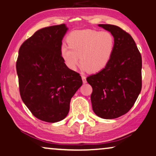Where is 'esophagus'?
Segmentation results:
<instances>
[{
    "label": "esophagus",
    "mask_w": 156,
    "mask_h": 156,
    "mask_svg": "<svg viewBox=\"0 0 156 156\" xmlns=\"http://www.w3.org/2000/svg\"><path fill=\"white\" fill-rule=\"evenodd\" d=\"M81 77H82V80H83V83H86V77L85 75H81Z\"/></svg>",
    "instance_id": "obj_1"
}]
</instances>
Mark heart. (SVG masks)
<instances>
[{
	"label": "heart",
	"mask_w": 156,
	"mask_h": 156,
	"mask_svg": "<svg viewBox=\"0 0 156 156\" xmlns=\"http://www.w3.org/2000/svg\"><path fill=\"white\" fill-rule=\"evenodd\" d=\"M68 45L61 48V56L70 69L76 70L79 63L83 69L96 73L103 70L111 59L115 39L108 31L75 30L68 36Z\"/></svg>",
	"instance_id": "b5f03b06"
}]
</instances>
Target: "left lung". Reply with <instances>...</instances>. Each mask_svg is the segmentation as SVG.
<instances>
[{
    "instance_id": "left-lung-1",
    "label": "left lung",
    "mask_w": 156,
    "mask_h": 156,
    "mask_svg": "<svg viewBox=\"0 0 156 156\" xmlns=\"http://www.w3.org/2000/svg\"><path fill=\"white\" fill-rule=\"evenodd\" d=\"M98 26L115 39L113 53L107 66L86 78L92 86L90 95L94 113L104 119L127 113L133 106L142 88V58L129 33L110 24Z\"/></svg>"
}]
</instances>
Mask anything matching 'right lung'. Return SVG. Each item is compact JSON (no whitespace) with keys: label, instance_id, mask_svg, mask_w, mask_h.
<instances>
[{"label":"right lung","instance_id":"1","mask_svg":"<svg viewBox=\"0 0 156 156\" xmlns=\"http://www.w3.org/2000/svg\"><path fill=\"white\" fill-rule=\"evenodd\" d=\"M65 24L37 30L20 45L16 62L20 95L38 119L55 123L64 119L70 102L82 86L81 76L61 56Z\"/></svg>","mask_w":156,"mask_h":156}]
</instances>
